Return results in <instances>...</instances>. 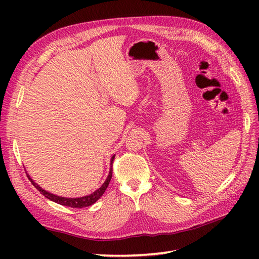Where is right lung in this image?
I'll list each match as a JSON object with an SVG mask.
<instances>
[{
    "label": "right lung",
    "mask_w": 259,
    "mask_h": 259,
    "mask_svg": "<svg viewBox=\"0 0 259 259\" xmlns=\"http://www.w3.org/2000/svg\"><path fill=\"white\" fill-rule=\"evenodd\" d=\"M113 159H114V156L111 158V167L113 163ZM27 177H29V179L31 180L33 186H34L35 188L41 192V194L45 195V197H47L48 199H50L57 203H60V205H62V206H67V207H71V208H83V207H89V206L93 205V203H95L99 199V198H100L104 194V191H106L107 187L109 186L110 180H111V177H112V168H110L108 178L106 181H104L100 188L97 189L95 192H92V194L89 196H84V197H80V198H64V197H59V196H56L53 194H50V192H48L45 189H42L40 186H37L34 181L30 178V176H27Z\"/></svg>",
    "instance_id": "right-lung-1"
}]
</instances>
